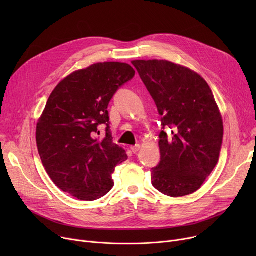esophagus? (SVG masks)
Returning a JSON list of instances; mask_svg holds the SVG:
<instances>
[{"mask_svg": "<svg viewBox=\"0 0 256 256\" xmlns=\"http://www.w3.org/2000/svg\"><path fill=\"white\" fill-rule=\"evenodd\" d=\"M140 148H141V146L138 144V145H135V146H132L130 147V150H132V152H134V154H136V152H138L139 150H140Z\"/></svg>", "mask_w": 256, "mask_h": 256, "instance_id": "obj_1", "label": "esophagus"}]
</instances>
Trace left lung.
Instances as JSON below:
<instances>
[{"instance_id": "left-lung-1", "label": "left lung", "mask_w": 256, "mask_h": 256, "mask_svg": "<svg viewBox=\"0 0 256 256\" xmlns=\"http://www.w3.org/2000/svg\"><path fill=\"white\" fill-rule=\"evenodd\" d=\"M154 100L163 128L160 162L152 169V184L171 197L196 192L216 167L223 140V120L206 80L167 60H134Z\"/></svg>"}]
</instances>
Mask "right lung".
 Returning <instances> with one entry per match:
<instances>
[{"label":"right lung","instance_id":"add662e5","mask_svg":"<svg viewBox=\"0 0 256 256\" xmlns=\"http://www.w3.org/2000/svg\"><path fill=\"white\" fill-rule=\"evenodd\" d=\"M136 72L130 64L100 62L64 78L52 90L36 126L42 165L59 189L85 201L104 196L114 186L112 173L128 158L113 143L108 104ZM106 124V137L94 135Z\"/></svg>","mask_w":256,"mask_h":256}]
</instances>
